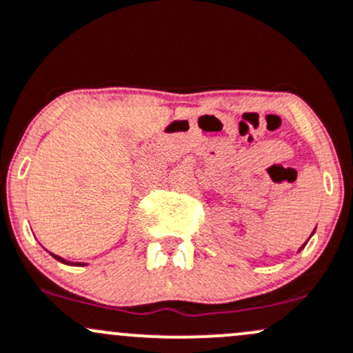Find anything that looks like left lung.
<instances>
[{
  "label": "left lung",
  "instance_id": "obj_1",
  "mask_svg": "<svg viewBox=\"0 0 353 353\" xmlns=\"http://www.w3.org/2000/svg\"><path fill=\"white\" fill-rule=\"evenodd\" d=\"M313 233H314V232H313ZM301 248H303V247H299V250H301Z\"/></svg>",
  "mask_w": 353,
  "mask_h": 353
}]
</instances>
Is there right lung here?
<instances>
[{
	"instance_id": "obj_1",
	"label": "right lung",
	"mask_w": 353,
	"mask_h": 353,
	"mask_svg": "<svg viewBox=\"0 0 353 353\" xmlns=\"http://www.w3.org/2000/svg\"><path fill=\"white\" fill-rule=\"evenodd\" d=\"M52 257L54 259H57L59 262H62V264H68V265H88L86 262H70V261H65V259H62V257H59V255H55V254H50Z\"/></svg>"
}]
</instances>
